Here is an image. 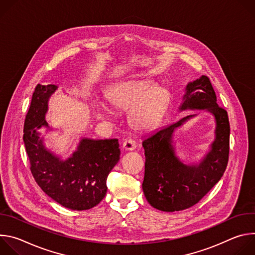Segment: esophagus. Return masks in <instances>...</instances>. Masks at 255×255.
Returning <instances> with one entry per match:
<instances>
[{
  "label": "esophagus",
  "mask_w": 255,
  "mask_h": 255,
  "mask_svg": "<svg viewBox=\"0 0 255 255\" xmlns=\"http://www.w3.org/2000/svg\"><path fill=\"white\" fill-rule=\"evenodd\" d=\"M122 147H123V149L126 150V151L134 150V149L136 148V143H135V141H133L132 139H126V140L123 142Z\"/></svg>",
  "instance_id": "obj_1"
}]
</instances>
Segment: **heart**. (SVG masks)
I'll return each mask as SVG.
<instances>
[{"label":"heart","instance_id":"heart-1","mask_svg":"<svg viewBox=\"0 0 255 255\" xmlns=\"http://www.w3.org/2000/svg\"><path fill=\"white\" fill-rule=\"evenodd\" d=\"M146 80H128L116 85L109 93V100L115 107L131 110L129 122L138 131L153 128L163 117L169 105V92ZM98 118L110 120L112 111L105 103L96 102Z\"/></svg>","mask_w":255,"mask_h":255}]
</instances>
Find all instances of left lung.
<instances>
[{
    "mask_svg": "<svg viewBox=\"0 0 255 255\" xmlns=\"http://www.w3.org/2000/svg\"><path fill=\"white\" fill-rule=\"evenodd\" d=\"M214 89L206 76L189 82L177 113L201 110L215 121L214 139L197 161H185L176 154L175 132L199 114L189 115L145 136L142 146L145 172L142 189L147 202L163 212L183 211L196 205L226 169L230 125L227 112L216 103Z\"/></svg>",
    "mask_w": 255,
    "mask_h": 255,
    "instance_id": "left-lung-1",
    "label": "left lung"
}]
</instances>
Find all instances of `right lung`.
<instances>
[{"label": "right lung", "instance_id": "right-lung-1", "mask_svg": "<svg viewBox=\"0 0 255 255\" xmlns=\"http://www.w3.org/2000/svg\"><path fill=\"white\" fill-rule=\"evenodd\" d=\"M57 90L56 85H38L33 93L23 136L30 169L52 200L70 210H89L106 196L107 177L120 159L119 142L82 137L66 157L47 147L45 136L54 129L45 118L49 100Z\"/></svg>", "mask_w": 255, "mask_h": 255}]
</instances>
